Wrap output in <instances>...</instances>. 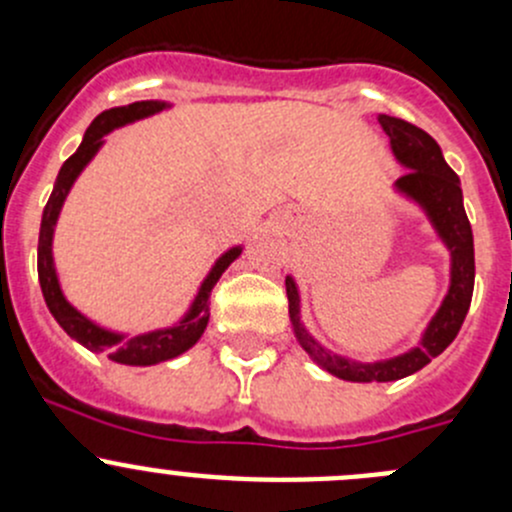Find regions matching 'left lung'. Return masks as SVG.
Listing matches in <instances>:
<instances>
[{
  "instance_id": "left-lung-1",
  "label": "left lung",
  "mask_w": 512,
  "mask_h": 512,
  "mask_svg": "<svg viewBox=\"0 0 512 512\" xmlns=\"http://www.w3.org/2000/svg\"><path fill=\"white\" fill-rule=\"evenodd\" d=\"M381 128L391 141V153L404 165L409 173L401 175L394 183V193L401 198L411 200L423 215L428 218L438 240L446 245L448 257H451V280H448V292L443 297L441 307L431 317V322L423 329L421 339L409 352L389 356V359L376 361H356L349 356L329 352L327 347L317 342L304 327L302 317V299H299V287L292 275H287V299H289V322H292L294 337L299 347L312 356L314 364L322 366L332 376L344 381H356V384H371V381H396L404 376L416 374L418 369L436 359L448 344L456 339L463 319H466L468 307L473 297V282H476V255H473V230L468 223L466 208H463V190L461 180L453 173L451 165L443 158L441 146L428 136L426 131L401 118L379 116Z\"/></svg>"
}]
</instances>
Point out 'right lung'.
I'll return each mask as SVG.
<instances>
[{"instance_id": "add662e5", "label": "right lung", "mask_w": 512, "mask_h": 512, "mask_svg": "<svg viewBox=\"0 0 512 512\" xmlns=\"http://www.w3.org/2000/svg\"><path fill=\"white\" fill-rule=\"evenodd\" d=\"M170 108L168 101H136L128 103V106H116L108 108V111L98 113L89 128L84 133V141L76 148V153L61 165L59 175H56L54 190L49 195V203H46L44 215H41V227H39V250H36V267H39V285L44 292V302L49 307V312L54 314V319L59 322V327L69 334L71 339L86 347L89 352L106 354L108 359L116 361V364L126 366H153L160 361H170L183 352H188L190 347H195L200 337H203L205 327H208L210 319V292L218 285V280L223 277V272L232 262L240 257L242 245L230 247L223 255L215 260V265L210 267V272L205 275V280L200 282L198 292H195L193 302H190L188 312L173 322L170 327L153 329V332L143 334H126V332H113V329L101 327L94 319L86 317L84 312L74 307V304L66 299L64 289H61L59 272L54 265V230L59 223L61 208H64L66 198H69L71 188H74L76 178L84 173L86 165L96 158V153L101 151L103 143L111 131L116 128L128 126V123L143 121V118H151L156 113Z\"/></svg>"}]
</instances>
